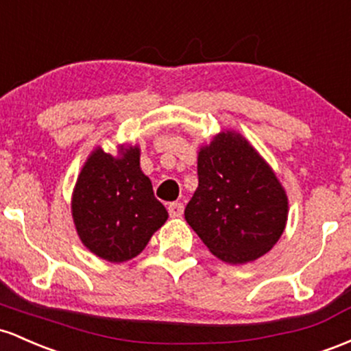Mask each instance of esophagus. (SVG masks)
Here are the masks:
<instances>
[{
	"label": "esophagus",
	"instance_id": "1",
	"mask_svg": "<svg viewBox=\"0 0 351 351\" xmlns=\"http://www.w3.org/2000/svg\"><path fill=\"white\" fill-rule=\"evenodd\" d=\"M169 214L171 217H180L184 214V204L182 202H172L169 206Z\"/></svg>",
	"mask_w": 351,
	"mask_h": 351
}]
</instances>
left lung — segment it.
I'll return each mask as SVG.
<instances>
[{
  "instance_id": "1",
  "label": "left lung",
  "mask_w": 351,
  "mask_h": 351,
  "mask_svg": "<svg viewBox=\"0 0 351 351\" xmlns=\"http://www.w3.org/2000/svg\"><path fill=\"white\" fill-rule=\"evenodd\" d=\"M197 174L184 215L207 249L230 265L270 252L285 230L289 197L257 149L240 132L215 134L199 147Z\"/></svg>"
}]
</instances>
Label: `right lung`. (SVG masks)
I'll list each match as a JSON object with an SVG mask.
<instances>
[{"mask_svg":"<svg viewBox=\"0 0 351 351\" xmlns=\"http://www.w3.org/2000/svg\"><path fill=\"white\" fill-rule=\"evenodd\" d=\"M71 214L82 245L112 263L137 257L169 217L141 171L137 144H119L117 156L93 149L77 176Z\"/></svg>","mask_w":351,"mask_h":351,"instance_id":"1","label":"right lung"}]
</instances>
